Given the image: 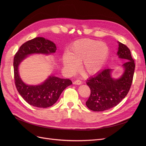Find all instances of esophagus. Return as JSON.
Instances as JSON below:
<instances>
[{
  "instance_id": "obj_1",
  "label": "esophagus",
  "mask_w": 146,
  "mask_h": 146,
  "mask_svg": "<svg viewBox=\"0 0 146 146\" xmlns=\"http://www.w3.org/2000/svg\"><path fill=\"white\" fill-rule=\"evenodd\" d=\"M82 83V81L80 80H75V81L73 82V83L74 84V85H81Z\"/></svg>"
}]
</instances>
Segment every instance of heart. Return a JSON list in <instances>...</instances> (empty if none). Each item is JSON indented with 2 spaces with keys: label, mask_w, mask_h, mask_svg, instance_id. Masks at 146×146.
<instances>
[{
  "label": "heart",
  "mask_w": 146,
  "mask_h": 146,
  "mask_svg": "<svg viewBox=\"0 0 146 146\" xmlns=\"http://www.w3.org/2000/svg\"><path fill=\"white\" fill-rule=\"evenodd\" d=\"M110 48L106 43L96 40L82 39L74 42L64 54L62 61L64 66L72 73L78 69L82 63V70L86 75L98 73L108 58Z\"/></svg>",
  "instance_id": "heart-1"
}]
</instances>
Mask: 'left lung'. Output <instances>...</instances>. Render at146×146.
Returning <instances> with one entry per match:
<instances>
[{"label":"left lung","mask_w":146,"mask_h":146,"mask_svg":"<svg viewBox=\"0 0 146 146\" xmlns=\"http://www.w3.org/2000/svg\"><path fill=\"white\" fill-rule=\"evenodd\" d=\"M117 54L125 61L122 64L124 72L117 79L112 78V69L106 68L90 78L86 84L90 95L86 102L88 108L93 111H104L117 106L128 94L133 82L135 63L131 51L120 42Z\"/></svg>","instance_id":"8db88e82"}]
</instances>
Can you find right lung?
Returning <instances> with one entry per match:
<instances>
[{"label": "right lung", "instance_id": "right-lung-1", "mask_svg": "<svg viewBox=\"0 0 146 146\" xmlns=\"http://www.w3.org/2000/svg\"><path fill=\"white\" fill-rule=\"evenodd\" d=\"M57 50L53 42L43 37H36L23 44L15 54L13 70L15 86L21 96L29 105L38 108H48L54 104L62 92L72 82L67 79L50 76L41 85H28L21 80L18 67L22 61L32 54H50Z\"/></svg>", "mask_w": 146, "mask_h": 146}]
</instances>
